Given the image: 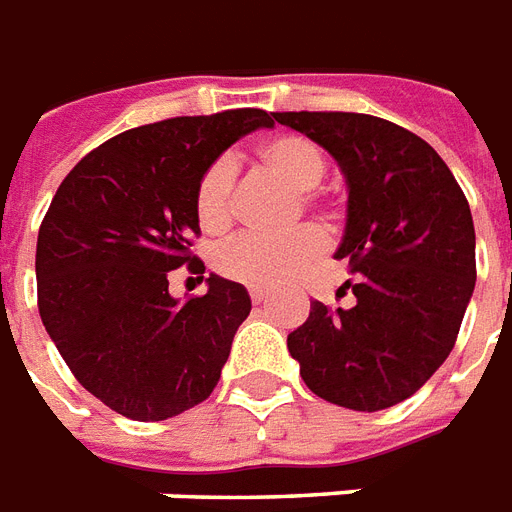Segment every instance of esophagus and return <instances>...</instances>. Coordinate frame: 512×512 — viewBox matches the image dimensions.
I'll use <instances>...</instances> for the list:
<instances>
[{"label": "esophagus", "mask_w": 512, "mask_h": 512, "mask_svg": "<svg viewBox=\"0 0 512 512\" xmlns=\"http://www.w3.org/2000/svg\"><path fill=\"white\" fill-rule=\"evenodd\" d=\"M249 297H252V303L255 305H260V303H265V300H268V292H265V289H249Z\"/></svg>", "instance_id": "obj_1"}]
</instances>
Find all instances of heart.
<instances>
[{"mask_svg":"<svg viewBox=\"0 0 512 512\" xmlns=\"http://www.w3.org/2000/svg\"><path fill=\"white\" fill-rule=\"evenodd\" d=\"M257 159L300 191V204L305 209L321 207L316 185L327 175V156L316 140L297 132H281L257 146ZM193 209L204 231L220 233L231 225L233 167L225 159H217L201 172L193 193ZM321 249L324 236L316 228H300L281 239L239 236L217 249L215 265L223 276L247 287L276 289L295 281L321 255Z\"/></svg>","mask_w":512,"mask_h":512,"instance_id":"heart-1","label":"heart"}]
</instances>
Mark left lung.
I'll list each match as a JSON object with an SVG mask.
<instances>
[{"label": "left lung", "mask_w": 512, "mask_h": 512, "mask_svg": "<svg viewBox=\"0 0 512 512\" xmlns=\"http://www.w3.org/2000/svg\"><path fill=\"white\" fill-rule=\"evenodd\" d=\"M279 124L327 148L348 183L335 257L356 279L350 308L319 300L287 348L329 404L380 412L425 385L452 353L476 287V228L444 159L369 114L284 111Z\"/></svg>", "instance_id": "1"}]
</instances>
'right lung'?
Returning a JSON list of instances; mask_svg holds the SVG:
<instances>
[{"label": "right lung", "instance_id": "1", "mask_svg": "<svg viewBox=\"0 0 512 512\" xmlns=\"http://www.w3.org/2000/svg\"><path fill=\"white\" fill-rule=\"evenodd\" d=\"M257 127L260 108L175 116L127 130L84 156L60 183L36 239L39 316L95 398L159 422L215 390L231 342L252 311L247 289L209 276L207 295L175 300L170 271L199 236L201 172Z\"/></svg>", "mask_w": 512, "mask_h": 512}]
</instances>
